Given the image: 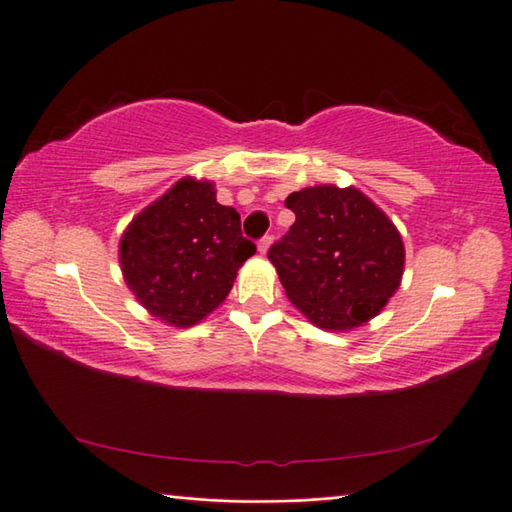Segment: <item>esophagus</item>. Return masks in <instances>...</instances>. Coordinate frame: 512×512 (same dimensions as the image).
<instances>
[{
  "label": "esophagus",
  "mask_w": 512,
  "mask_h": 512,
  "mask_svg": "<svg viewBox=\"0 0 512 512\" xmlns=\"http://www.w3.org/2000/svg\"><path fill=\"white\" fill-rule=\"evenodd\" d=\"M272 243H274V238H272V236L260 238V240H258V252H260V254H267V249L272 247Z\"/></svg>",
  "instance_id": "esophagus-1"
}]
</instances>
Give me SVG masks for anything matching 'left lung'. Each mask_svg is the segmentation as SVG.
<instances>
[{"label":"left lung","mask_w":512,"mask_h":512,"mask_svg":"<svg viewBox=\"0 0 512 512\" xmlns=\"http://www.w3.org/2000/svg\"><path fill=\"white\" fill-rule=\"evenodd\" d=\"M285 207L296 220L267 258L289 301L321 330L368 323L401 285L406 249L392 220L356 187H307Z\"/></svg>","instance_id":"obj_1"}]
</instances>
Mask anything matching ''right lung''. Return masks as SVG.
Masks as SVG:
<instances>
[{"instance_id": "obj_1", "label": "right lung", "mask_w": 512, "mask_h": 512, "mask_svg": "<svg viewBox=\"0 0 512 512\" xmlns=\"http://www.w3.org/2000/svg\"><path fill=\"white\" fill-rule=\"evenodd\" d=\"M254 254L238 211L216 202L214 182L187 176L131 220L118 256L144 310L167 325L191 327L225 301Z\"/></svg>"}]
</instances>
